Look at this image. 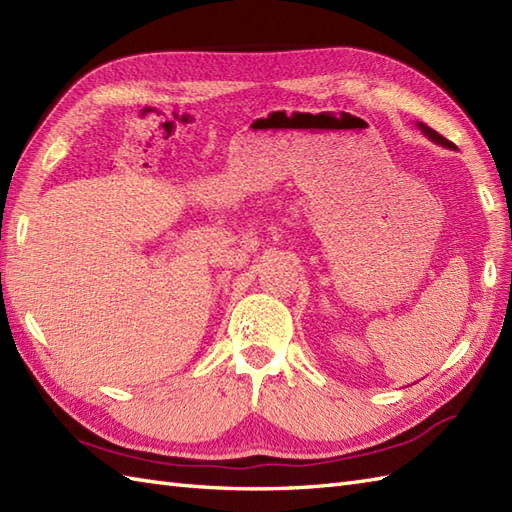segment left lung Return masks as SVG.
I'll list each match as a JSON object with an SVG mask.
<instances>
[{
	"label": "left lung",
	"mask_w": 512,
	"mask_h": 512,
	"mask_svg": "<svg viewBox=\"0 0 512 512\" xmlns=\"http://www.w3.org/2000/svg\"><path fill=\"white\" fill-rule=\"evenodd\" d=\"M417 127H419V131H422L424 136H428L432 142H437V144H441V147H448V149H454V144L450 142V140H445L441 134H437L435 129H430L428 125H424V123H417Z\"/></svg>",
	"instance_id": "1"
}]
</instances>
